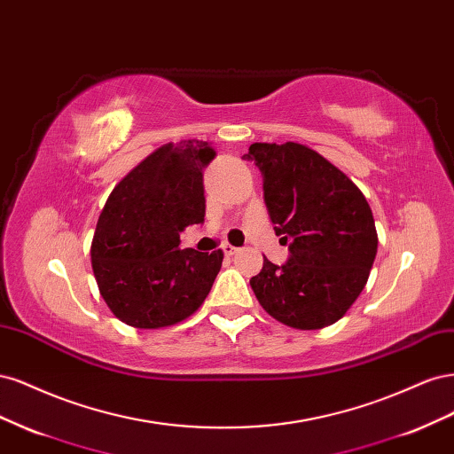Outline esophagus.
Instances as JSON below:
<instances>
[{
  "instance_id": "obj_1",
  "label": "esophagus",
  "mask_w": 454,
  "mask_h": 454,
  "mask_svg": "<svg viewBox=\"0 0 454 454\" xmlns=\"http://www.w3.org/2000/svg\"><path fill=\"white\" fill-rule=\"evenodd\" d=\"M223 252H225L227 257H231V255H235L239 252V248H235L232 244H223Z\"/></svg>"
}]
</instances>
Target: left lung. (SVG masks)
<instances>
[{"label": "left lung", "instance_id": "8db88e82", "mask_svg": "<svg viewBox=\"0 0 454 454\" xmlns=\"http://www.w3.org/2000/svg\"><path fill=\"white\" fill-rule=\"evenodd\" d=\"M242 159L261 170L270 222L280 242L290 244L282 267L265 257L250 280L259 305L295 329L335 324L362 294L377 255L364 193L303 144H252Z\"/></svg>", "mask_w": 454, "mask_h": 454}]
</instances>
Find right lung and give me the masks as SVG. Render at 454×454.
I'll return each instance as SVG.
<instances>
[{
  "label": "right lung",
  "mask_w": 454,
  "mask_h": 454,
  "mask_svg": "<svg viewBox=\"0 0 454 454\" xmlns=\"http://www.w3.org/2000/svg\"><path fill=\"white\" fill-rule=\"evenodd\" d=\"M208 142L164 144L115 185L90 244L100 295L121 322L140 329L189 318L208 297L223 252L180 250V232L204 222Z\"/></svg>",
  "instance_id": "1"
}]
</instances>
